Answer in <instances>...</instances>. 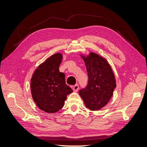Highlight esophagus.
I'll return each mask as SVG.
<instances>
[{
    "label": "esophagus",
    "mask_w": 147,
    "mask_h": 147,
    "mask_svg": "<svg viewBox=\"0 0 147 147\" xmlns=\"http://www.w3.org/2000/svg\"><path fill=\"white\" fill-rule=\"evenodd\" d=\"M78 89H79V86H78V84H75V85L73 86V90H74L75 92L78 91Z\"/></svg>",
    "instance_id": "34e87169"
}]
</instances>
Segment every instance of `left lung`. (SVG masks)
I'll list each match as a JSON object with an SVG mask.
<instances>
[{"instance_id": "1", "label": "left lung", "mask_w": 147, "mask_h": 147, "mask_svg": "<svg viewBox=\"0 0 147 147\" xmlns=\"http://www.w3.org/2000/svg\"><path fill=\"white\" fill-rule=\"evenodd\" d=\"M81 57L85 63L88 83L86 88L80 90L79 94L86 108L99 110L112 98L117 86L115 75L107 60L98 54L91 52Z\"/></svg>"}]
</instances>
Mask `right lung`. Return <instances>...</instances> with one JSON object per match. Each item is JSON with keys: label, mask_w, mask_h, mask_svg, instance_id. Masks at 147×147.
<instances>
[{"label": "right lung", "mask_w": 147, "mask_h": 147, "mask_svg": "<svg viewBox=\"0 0 147 147\" xmlns=\"http://www.w3.org/2000/svg\"><path fill=\"white\" fill-rule=\"evenodd\" d=\"M63 59L60 53L51 56L35 69L30 80L31 94L38 108L49 113L63 107L67 96L73 91L65 81L59 67Z\"/></svg>", "instance_id": "obj_1"}]
</instances>
